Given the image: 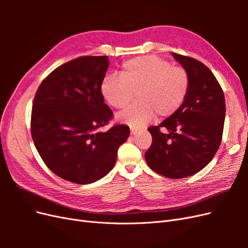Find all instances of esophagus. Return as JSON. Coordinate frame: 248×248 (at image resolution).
Masks as SVG:
<instances>
[{"instance_id":"obj_1","label":"esophagus","mask_w":248,"mask_h":248,"mask_svg":"<svg viewBox=\"0 0 248 248\" xmlns=\"http://www.w3.org/2000/svg\"><path fill=\"white\" fill-rule=\"evenodd\" d=\"M130 133L131 136H137V134L140 133V129L136 128V127H130Z\"/></svg>"}]
</instances>
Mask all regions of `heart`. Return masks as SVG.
<instances>
[{
    "label": "heart",
    "instance_id": "b5f03b06",
    "mask_svg": "<svg viewBox=\"0 0 248 248\" xmlns=\"http://www.w3.org/2000/svg\"><path fill=\"white\" fill-rule=\"evenodd\" d=\"M188 90L189 76L185 68L152 55L127 60L120 77L109 76L101 82L104 99L116 109L128 106L137 92L138 101L117 117L133 127L146 125L155 114L159 118L174 115Z\"/></svg>",
    "mask_w": 248,
    "mask_h": 248
}]
</instances>
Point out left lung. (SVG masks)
Instances as JSON below:
<instances>
[{
	"label": "left lung",
	"instance_id": "obj_1",
	"mask_svg": "<svg viewBox=\"0 0 248 248\" xmlns=\"http://www.w3.org/2000/svg\"><path fill=\"white\" fill-rule=\"evenodd\" d=\"M189 76L186 98L174 115L149 127L152 144L145 153L150 169L170 179L202 170L218 150L226 118L223 91L212 71L198 60L172 52Z\"/></svg>",
	"mask_w": 248,
	"mask_h": 248
}]
</instances>
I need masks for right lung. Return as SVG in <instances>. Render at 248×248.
<instances>
[{"label":"right lung","mask_w":248,"mask_h":248,"mask_svg":"<svg viewBox=\"0 0 248 248\" xmlns=\"http://www.w3.org/2000/svg\"><path fill=\"white\" fill-rule=\"evenodd\" d=\"M108 64L107 56L73 59L51 71L34 97L35 147L54 174L72 183L89 184L106 176L130 134L124 124L98 132L112 119L101 93Z\"/></svg>","instance_id":"1"}]
</instances>
